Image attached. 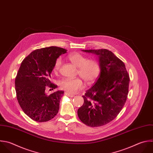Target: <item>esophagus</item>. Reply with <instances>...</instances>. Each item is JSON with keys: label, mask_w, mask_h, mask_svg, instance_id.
Segmentation results:
<instances>
[{"label": "esophagus", "mask_w": 153, "mask_h": 153, "mask_svg": "<svg viewBox=\"0 0 153 153\" xmlns=\"http://www.w3.org/2000/svg\"><path fill=\"white\" fill-rule=\"evenodd\" d=\"M65 94L66 96H68V97H73L75 96L74 94H70V93H67V92H65Z\"/></svg>", "instance_id": "1"}]
</instances>
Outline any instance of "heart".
I'll list each match as a JSON object with an SVG mask.
<instances>
[{"label":"heart","mask_w":153,"mask_h":153,"mask_svg":"<svg viewBox=\"0 0 153 153\" xmlns=\"http://www.w3.org/2000/svg\"><path fill=\"white\" fill-rule=\"evenodd\" d=\"M68 59L72 63L78 68V74L87 84L94 82L100 72V65L96 59H88L79 53H73L68 56ZM62 60L58 58L54 65L53 71L57 74L62 66ZM83 82L80 78H63L60 82L61 89L69 93H75L83 88Z\"/></svg>","instance_id":"obj_1"}]
</instances>
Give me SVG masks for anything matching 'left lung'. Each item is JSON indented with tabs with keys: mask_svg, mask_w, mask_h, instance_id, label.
Segmentation results:
<instances>
[{
	"mask_svg": "<svg viewBox=\"0 0 153 153\" xmlns=\"http://www.w3.org/2000/svg\"><path fill=\"white\" fill-rule=\"evenodd\" d=\"M82 51L98 56L100 72L94 85L82 96L84 102L78 115L85 125L99 127L112 121L121 111L128 93L129 76L124 63L111 51Z\"/></svg>",
	"mask_w": 153,
	"mask_h": 153,
	"instance_id": "8db88e82",
	"label": "left lung"
}]
</instances>
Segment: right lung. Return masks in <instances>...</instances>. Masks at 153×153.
Instances as JSON below:
<instances>
[{
	"label": "right lung",
	"mask_w": 153,
	"mask_h": 153,
	"mask_svg": "<svg viewBox=\"0 0 153 153\" xmlns=\"http://www.w3.org/2000/svg\"><path fill=\"white\" fill-rule=\"evenodd\" d=\"M66 50L50 47L35 50L22 62L15 80L17 99L23 112L31 119L45 122L53 118L59 110L64 93L58 90L48 96L45 88H57L50 81L57 59Z\"/></svg>",
	"instance_id": "right-lung-1"
}]
</instances>
